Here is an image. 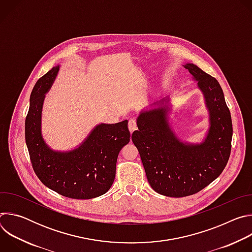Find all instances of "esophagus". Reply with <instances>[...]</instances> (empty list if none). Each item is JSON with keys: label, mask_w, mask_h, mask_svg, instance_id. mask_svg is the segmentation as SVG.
<instances>
[{"label": "esophagus", "mask_w": 252, "mask_h": 252, "mask_svg": "<svg viewBox=\"0 0 252 252\" xmlns=\"http://www.w3.org/2000/svg\"><path fill=\"white\" fill-rule=\"evenodd\" d=\"M128 129L130 132H133L134 130L137 129V125H136V121L131 119L128 121Z\"/></svg>", "instance_id": "34e87169"}]
</instances>
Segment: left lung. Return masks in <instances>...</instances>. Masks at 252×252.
I'll use <instances>...</instances> for the list:
<instances>
[{"label":"left lung","instance_id":"8db88e82","mask_svg":"<svg viewBox=\"0 0 252 252\" xmlns=\"http://www.w3.org/2000/svg\"><path fill=\"white\" fill-rule=\"evenodd\" d=\"M202 92L209 112V129L201 143L184 142L169 126L166 99L142 111L138 130L131 135L147 178L155 191L170 197L194 194L223 171L231 151L232 123L224 94L217 79L193 63H186Z\"/></svg>","mask_w":252,"mask_h":252}]
</instances>
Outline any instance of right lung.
<instances>
[{
  "instance_id": "right-lung-1",
  "label": "right lung",
  "mask_w": 252,
  "mask_h": 252,
  "mask_svg": "<svg viewBox=\"0 0 252 252\" xmlns=\"http://www.w3.org/2000/svg\"><path fill=\"white\" fill-rule=\"evenodd\" d=\"M60 65L35 83L25 122V137L33 171L50 189L65 197L91 199L104 194L115 181L119 153L129 141L127 121L97 125L82 145L69 152H56L41 132L45 94L51 89Z\"/></svg>"
}]
</instances>
